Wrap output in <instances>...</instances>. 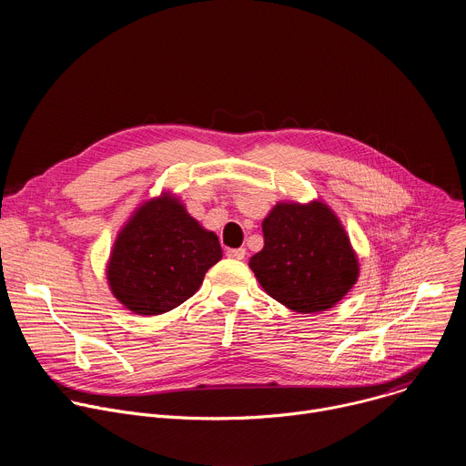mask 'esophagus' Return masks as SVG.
Here are the masks:
<instances>
[{
	"label": "esophagus",
	"instance_id": "obj_1",
	"mask_svg": "<svg viewBox=\"0 0 466 466\" xmlns=\"http://www.w3.org/2000/svg\"><path fill=\"white\" fill-rule=\"evenodd\" d=\"M245 254H247L245 248H228V250H227V256L232 258V259H243Z\"/></svg>",
	"mask_w": 466,
	"mask_h": 466
}]
</instances>
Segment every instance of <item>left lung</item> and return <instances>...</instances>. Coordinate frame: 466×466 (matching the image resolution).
I'll use <instances>...</instances> for the list:
<instances>
[{
	"label": "left lung",
	"mask_w": 466,
	"mask_h": 466,
	"mask_svg": "<svg viewBox=\"0 0 466 466\" xmlns=\"http://www.w3.org/2000/svg\"><path fill=\"white\" fill-rule=\"evenodd\" d=\"M263 248L248 265L269 297L297 313L334 308L356 284L358 256L324 203H279L261 223Z\"/></svg>",
	"instance_id": "8db88e82"
}]
</instances>
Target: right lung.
<instances>
[{
  "instance_id": "1",
  "label": "right lung",
  "mask_w": 466,
  "mask_h": 466,
  "mask_svg": "<svg viewBox=\"0 0 466 466\" xmlns=\"http://www.w3.org/2000/svg\"><path fill=\"white\" fill-rule=\"evenodd\" d=\"M221 256L218 236L164 193L144 203L119 230L106 279L127 309L160 315L193 297Z\"/></svg>"
}]
</instances>
